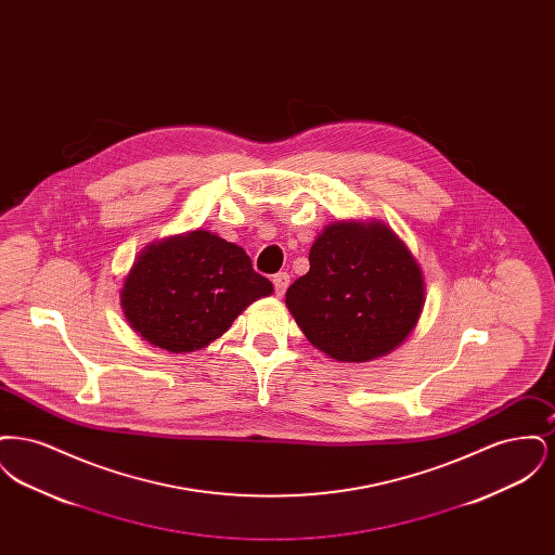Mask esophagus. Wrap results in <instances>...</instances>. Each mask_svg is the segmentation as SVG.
<instances>
[{"instance_id": "1", "label": "esophagus", "mask_w": 555, "mask_h": 555, "mask_svg": "<svg viewBox=\"0 0 555 555\" xmlns=\"http://www.w3.org/2000/svg\"><path fill=\"white\" fill-rule=\"evenodd\" d=\"M272 283H274V291H276V295L281 297V295L287 291V287H289L291 276L287 272H279V274H274Z\"/></svg>"}]
</instances>
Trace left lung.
<instances>
[{
	"mask_svg": "<svg viewBox=\"0 0 555 555\" xmlns=\"http://www.w3.org/2000/svg\"><path fill=\"white\" fill-rule=\"evenodd\" d=\"M423 268L380 220H337L310 249V270L285 295L308 341L337 362L391 353L416 328Z\"/></svg>",
	"mask_w": 555,
	"mask_h": 555,
	"instance_id": "obj_1",
	"label": "left lung"
}]
</instances>
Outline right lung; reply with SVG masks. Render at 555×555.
<instances>
[{
	"instance_id": "obj_1",
	"label": "right lung",
	"mask_w": 555,
	"mask_h": 555,
	"mask_svg": "<svg viewBox=\"0 0 555 555\" xmlns=\"http://www.w3.org/2000/svg\"><path fill=\"white\" fill-rule=\"evenodd\" d=\"M272 291L243 247L197 229L143 247L122 281L120 306L147 344L189 353L222 337Z\"/></svg>"
}]
</instances>
